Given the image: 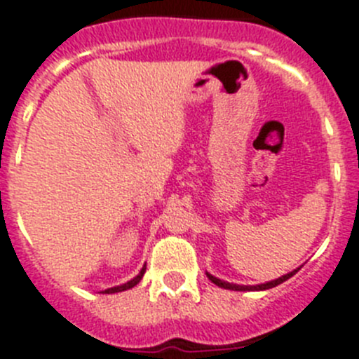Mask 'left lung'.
Returning <instances> with one entry per match:
<instances>
[{
	"mask_svg": "<svg viewBox=\"0 0 359 359\" xmlns=\"http://www.w3.org/2000/svg\"><path fill=\"white\" fill-rule=\"evenodd\" d=\"M298 271H300V267H296L294 271H291V273H287V274H283V276H280V278L271 280V282H266V283H258V285H238V283H229V282H226V280L217 278V276H213V274H210V273H205V274H208V278H210L215 285H218V287H222V289H229V291H266V289L276 287V285L283 283L285 280H289L292 274H296Z\"/></svg>",
	"mask_w": 359,
	"mask_h": 359,
	"instance_id": "obj_1",
	"label": "left lung"
}]
</instances>
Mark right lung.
<instances>
[{
    "label": "right lung",
    "mask_w": 359,
    "mask_h": 359,
    "mask_svg": "<svg viewBox=\"0 0 359 359\" xmlns=\"http://www.w3.org/2000/svg\"><path fill=\"white\" fill-rule=\"evenodd\" d=\"M144 273H146V266L142 267V269H141V273L137 274L135 278H132V280H130V282L123 283V285H117V287L104 289V291H102V292H106V294H111V292H121V291H126V289H132V287H135L137 283H139V282H141V280H142V276H144Z\"/></svg>",
    "instance_id": "add662e5"
}]
</instances>
